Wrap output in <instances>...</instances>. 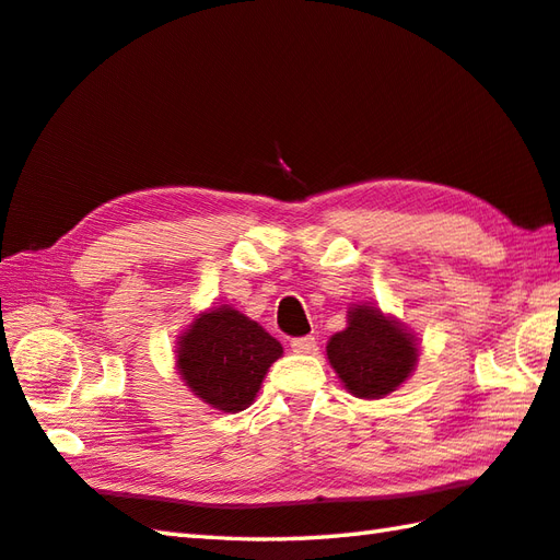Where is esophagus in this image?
I'll list each match as a JSON object with an SVG mask.
<instances>
[{"label": "esophagus", "instance_id": "obj_1", "mask_svg": "<svg viewBox=\"0 0 560 560\" xmlns=\"http://www.w3.org/2000/svg\"><path fill=\"white\" fill-rule=\"evenodd\" d=\"M291 351H295V353H315L317 341H315V337H295V339H291Z\"/></svg>", "mask_w": 560, "mask_h": 560}]
</instances>
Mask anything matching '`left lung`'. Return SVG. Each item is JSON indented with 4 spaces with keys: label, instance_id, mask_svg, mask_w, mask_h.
Here are the masks:
<instances>
[{
    "label": "left lung",
    "instance_id": "1",
    "mask_svg": "<svg viewBox=\"0 0 560 560\" xmlns=\"http://www.w3.org/2000/svg\"><path fill=\"white\" fill-rule=\"evenodd\" d=\"M327 359L353 397L380 399L411 375L419 343L380 307L353 305L349 327L327 341Z\"/></svg>",
    "mask_w": 560,
    "mask_h": 560
}]
</instances>
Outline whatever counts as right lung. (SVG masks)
Returning <instances> with one entry per match:
<instances>
[{"instance_id": "add662e5", "label": "right lung", "mask_w": 560, "mask_h": 560, "mask_svg": "<svg viewBox=\"0 0 560 560\" xmlns=\"http://www.w3.org/2000/svg\"><path fill=\"white\" fill-rule=\"evenodd\" d=\"M183 383L213 409L235 413L255 401L281 343L255 319L219 305L201 313L177 341Z\"/></svg>"}]
</instances>
